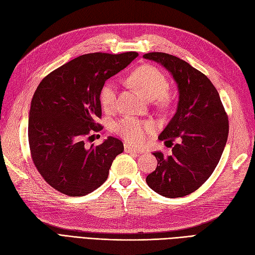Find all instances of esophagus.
<instances>
[{
  "label": "esophagus",
  "mask_w": 255,
  "mask_h": 255,
  "mask_svg": "<svg viewBox=\"0 0 255 255\" xmlns=\"http://www.w3.org/2000/svg\"><path fill=\"white\" fill-rule=\"evenodd\" d=\"M124 148H125V152L126 153H130V154H140L141 153V151H139V149L132 147L131 145L128 144V143H126V144L124 145Z\"/></svg>",
  "instance_id": "1"
}]
</instances>
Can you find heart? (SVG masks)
Returning a JSON list of instances; mask_svg holds the SVG:
<instances>
[{"label":"heart","mask_w":255,"mask_h":255,"mask_svg":"<svg viewBox=\"0 0 255 255\" xmlns=\"http://www.w3.org/2000/svg\"><path fill=\"white\" fill-rule=\"evenodd\" d=\"M129 81L147 100H167L168 81L162 72L154 65H142L133 71ZM117 86L114 82L103 85L100 91V102L106 111H112L116 106ZM116 132L130 144L139 146L144 144L149 135L156 130L153 122L140 121L131 116H125L116 123Z\"/></svg>","instance_id":"b5f03b06"}]
</instances>
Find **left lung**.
Returning <instances> with one entry per match:
<instances>
[{
	"label": "left lung",
	"instance_id": "obj_1",
	"mask_svg": "<svg viewBox=\"0 0 255 255\" xmlns=\"http://www.w3.org/2000/svg\"><path fill=\"white\" fill-rule=\"evenodd\" d=\"M143 58L167 69L179 91L175 114L158 136L179 143L171 155L154 153L157 168L147 175L146 183L165 197H183L204 184L219 164L228 135L227 115L213 84L190 63L165 53Z\"/></svg>",
	"mask_w": 255,
	"mask_h": 255
}]
</instances>
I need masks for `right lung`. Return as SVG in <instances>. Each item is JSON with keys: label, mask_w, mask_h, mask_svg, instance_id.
<instances>
[{"label": "right lung", "mask_w": 255, "mask_h": 255, "mask_svg": "<svg viewBox=\"0 0 255 255\" xmlns=\"http://www.w3.org/2000/svg\"><path fill=\"white\" fill-rule=\"evenodd\" d=\"M138 57L82 55L53 71L38 85L31 101L29 145L36 169L55 190L84 196L107 181L115 157L124 151L121 140L109 136L100 145L85 139L100 131V91L110 77ZM93 136V135H91Z\"/></svg>", "instance_id": "1"}]
</instances>
